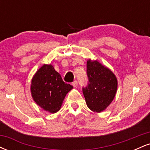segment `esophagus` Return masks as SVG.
<instances>
[{
  "instance_id": "obj_1",
  "label": "esophagus",
  "mask_w": 150,
  "mask_h": 150,
  "mask_svg": "<svg viewBox=\"0 0 150 150\" xmlns=\"http://www.w3.org/2000/svg\"><path fill=\"white\" fill-rule=\"evenodd\" d=\"M73 87H77V80H75V81H73Z\"/></svg>"
}]
</instances>
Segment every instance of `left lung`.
I'll list each match as a JSON object with an SVG mask.
<instances>
[{"label":"left lung","mask_w":150,"mask_h":150,"mask_svg":"<svg viewBox=\"0 0 150 150\" xmlns=\"http://www.w3.org/2000/svg\"><path fill=\"white\" fill-rule=\"evenodd\" d=\"M88 84L82 87L86 104L96 112L104 111L116 95L118 82L115 75L97 61L87 62Z\"/></svg>","instance_id":"left-lung-1"}]
</instances>
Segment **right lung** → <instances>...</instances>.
<instances>
[{
	"mask_svg": "<svg viewBox=\"0 0 150 150\" xmlns=\"http://www.w3.org/2000/svg\"><path fill=\"white\" fill-rule=\"evenodd\" d=\"M73 88L65 83L53 65L41 67L32 80L31 92L33 99L43 109L50 113L59 111L66 94Z\"/></svg>",
	"mask_w": 150,
	"mask_h": 150,
	"instance_id": "obj_1",
	"label": "right lung"
}]
</instances>
